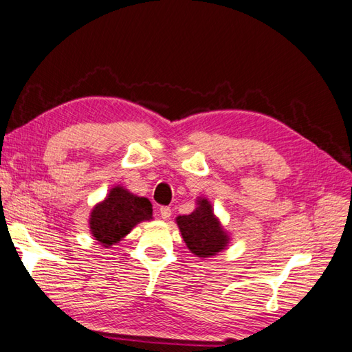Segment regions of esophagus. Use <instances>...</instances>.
<instances>
[{
  "label": "esophagus",
  "mask_w": 352,
  "mask_h": 352,
  "mask_svg": "<svg viewBox=\"0 0 352 352\" xmlns=\"http://www.w3.org/2000/svg\"><path fill=\"white\" fill-rule=\"evenodd\" d=\"M160 215H161L162 219H168L171 217V209L168 208V206H161Z\"/></svg>",
  "instance_id": "1"
}]
</instances>
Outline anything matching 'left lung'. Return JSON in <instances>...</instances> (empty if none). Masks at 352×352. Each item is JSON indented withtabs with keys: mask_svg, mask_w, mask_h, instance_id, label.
<instances>
[{
	"mask_svg": "<svg viewBox=\"0 0 352 352\" xmlns=\"http://www.w3.org/2000/svg\"><path fill=\"white\" fill-rule=\"evenodd\" d=\"M176 222L188 250L197 256L215 255L228 243V236L213 215L212 206L206 199L199 200V208L191 215L177 217Z\"/></svg>",
	"mask_w": 352,
	"mask_h": 352,
	"instance_id": "1",
	"label": "left lung"
}]
</instances>
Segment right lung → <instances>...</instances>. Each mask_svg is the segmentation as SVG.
Instances as JSON below:
<instances>
[{
    "instance_id": "add662e5",
    "label": "right lung",
    "mask_w": 352,
    "mask_h": 352,
    "mask_svg": "<svg viewBox=\"0 0 352 352\" xmlns=\"http://www.w3.org/2000/svg\"><path fill=\"white\" fill-rule=\"evenodd\" d=\"M148 219H152L151 201L133 195L122 186H115L107 199L91 212L89 227L96 241L109 248L130 233L134 226Z\"/></svg>"
}]
</instances>
